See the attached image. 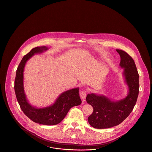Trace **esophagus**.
Instances as JSON below:
<instances>
[{
	"label": "esophagus",
	"mask_w": 152,
	"mask_h": 152,
	"mask_svg": "<svg viewBox=\"0 0 152 152\" xmlns=\"http://www.w3.org/2000/svg\"><path fill=\"white\" fill-rule=\"evenodd\" d=\"M80 98L82 99L83 102H85V99L86 96V91H85V90L82 91L80 93Z\"/></svg>",
	"instance_id": "esophagus-1"
}]
</instances>
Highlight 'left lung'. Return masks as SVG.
<instances>
[{
    "label": "left lung",
    "mask_w": 152,
    "mask_h": 152,
    "mask_svg": "<svg viewBox=\"0 0 152 152\" xmlns=\"http://www.w3.org/2000/svg\"><path fill=\"white\" fill-rule=\"evenodd\" d=\"M116 51L121 57L119 65L124 69L123 75L128 86V94L125 98L116 102L103 95L94 93L87 95L86 102L94 109L88 120L95 128H109L119 125L130 115L137 100L139 75L135 62L124 50L116 49Z\"/></svg>",
    "instance_id": "1"
}]
</instances>
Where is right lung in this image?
<instances>
[{
    "label": "right lung",
    "instance_id": "right-lung-1",
    "mask_svg": "<svg viewBox=\"0 0 152 152\" xmlns=\"http://www.w3.org/2000/svg\"><path fill=\"white\" fill-rule=\"evenodd\" d=\"M48 48L46 46L36 47L24 56L16 72L14 89L19 105L24 113L32 121L45 125H55L60 123L66 117L69 110L81 104L79 88H73L61 94L51 106L36 108L29 104L24 90L23 72L26 63L36 54H40Z\"/></svg>",
    "mask_w": 152,
    "mask_h": 152
}]
</instances>
